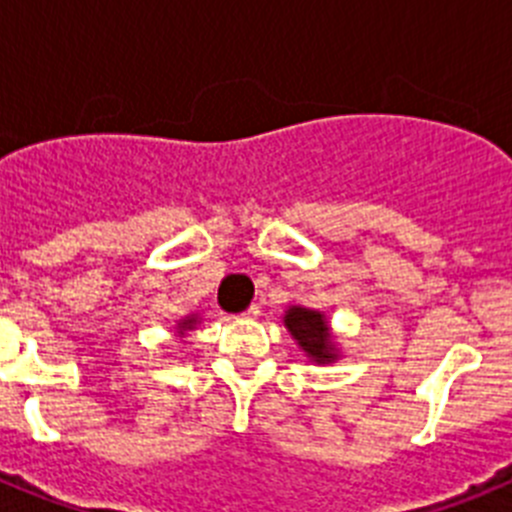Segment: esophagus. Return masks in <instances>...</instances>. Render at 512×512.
<instances>
[{"label": "esophagus", "instance_id": "34e87169", "mask_svg": "<svg viewBox=\"0 0 512 512\" xmlns=\"http://www.w3.org/2000/svg\"><path fill=\"white\" fill-rule=\"evenodd\" d=\"M259 307H256V305H251V307H248V310L246 312H243V315H241V318H248V320H253V318H259Z\"/></svg>", "mask_w": 512, "mask_h": 512}]
</instances>
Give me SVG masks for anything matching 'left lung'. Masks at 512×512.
<instances>
[{
  "instance_id": "left-lung-1",
  "label": "left lung",
  "mask_w": 512,
  "mask_h": 512,
  "mask_svg": "<svg viewBox=\"0 0 512 512\" xmlns=\"http://www.w3.org/2000/svg\"><path fill=\"white\" fill-rule=\"evenodd\" d=\"M284 325L295 336V341L305 348V354H310L318 364L336 359L333 348H330L328 325L320 312L307 310V307H289V312L284 315Z\"/></svg>"
}]
</instances>
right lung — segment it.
I'll return each instance as SVG.
<instances>
[{
    "label": "right lung",
    "mask_w": 512,
    "mask_h": 512,
    "mask_svg": "<svg viewBox=\"0 0 512 512\" xmlns=\"http://www.w3.org/2000/svg\"><path fill=\"white\" fill-rule=\"evenodd\" d=\"M192 323H194V320H184L182 328H192Z\"/></svg>",
    "instance_id": "right-lung-1"
}]
</instances>
